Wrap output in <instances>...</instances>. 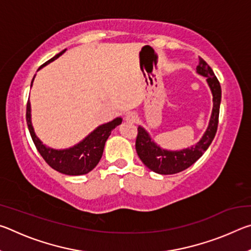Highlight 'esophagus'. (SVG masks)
Segmentation results:
<instances>
[{"label":"esophagus","mask_w":251,"mask_h":251,"mask_svg":"<svg viewBox=\"0 0 251 251\" xmlns=\"http://www.w3.org/2000/svg\"><path fill=\"white\" fill-rule=\"evenodd\" d=\"M137 115H136V113L133 112H128L125 115V121L127 123H130V124H134V123L137 122Z\"/></svg>","instance_id":"obj_1"}]
</instances>
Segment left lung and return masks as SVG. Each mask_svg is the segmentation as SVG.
<instances>
[{
	"label": "left lung",
	"instance_id": "left-lung-1",
	"mask_svg": "<svg viewBox=\"0 0 251 251\" xmlns=\"http://www.w3.org/2000/svg\"><path fill=\"white\" fill-rule=\"evenodd\" d=\"M196 72L197 74L206 77V82L212 95V109L207 129L195 145L177 151L166 150L160 147L143 126H138L136 151L146 167L160 175L177 174L192 166L207 151L217 131L220 101H222V87L214 71L201 57H199Z\"/></svg>",
	"mask_w": 251,
	"mask_h": 251
}]
</instances>
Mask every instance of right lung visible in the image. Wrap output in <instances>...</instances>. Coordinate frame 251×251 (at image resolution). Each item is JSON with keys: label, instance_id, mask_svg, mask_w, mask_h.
I'll return each instance as SVG.
<instances>
[{"label": "right lung", "instance_id": "obj_1", "mask_svg": "<svg viewBox=\"0 0 251 251\" xmlns=\"http://www.w3.org/2000/svg\"><path fill=\"white\" fill-rule=\"evenodd\" d=\"M65 50H63L62 52H59L54 57L49 59L48 62H45L43 65L40 66V69L37 71L43 69L44 66L58 58ZM34 78H35V75H34L32 79L31 87L33 85ZM31 112V103H29L28 100L26 106V123L29 134H31V137L34 144H35L37 151H39L41 156L43 157L46 163L53 169L70 176L85 175V174H88L96 167V165L99 164L101 156H103L105 143L108 139L110 133H112V130L115 127L121 125L123 122L122 117L114 118L113 121L97 126L86 137L83 138L79 143L75 144L74 146L64 148V150H56V148L46 146L37 137L32 124Z\"/></svg>", "mask_w": 251, "mask_h": 251}]
</instances>
